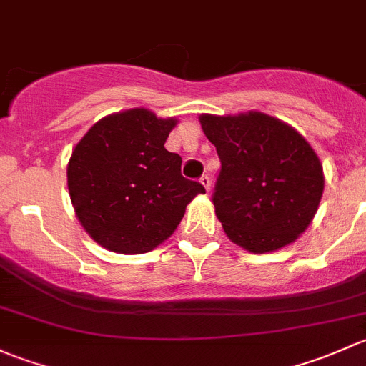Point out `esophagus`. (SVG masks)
<instances>
[{
	"mask_svg": "<svg viewBox=\"0 0 366 366\" xmlns=\"http://www.w3.org/2000/svg\"><path fill=\"white\" fill-rule=\"evenodd\" d=\"M199 182H201L202 187L206 188V192H209V190H211V179H209V176H208V174H202V176H201V179H199Z\"/></svg>",
	"mask_w": 366,
	"mask_h": 366,
	"instance_id": "1",
	"label": "esophagus"
}]
</instances>
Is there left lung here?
<instances>
[{
  "mask_svg": "<svg viewBox=\"0 0 366 366\" xmlns=\"http://www.w3.org/2000/svg\"><path fill=\"white\" fill-rule=\"evenodd\" d=\"M201 125L220 158L211 201L229 239L254 254L292 243L324 190L322 165L310 144L262 112L204 114Z\"/></svg>",
  "mask_w": 366,
  "mask_h": 366,
  "instance_id": "obj_1",
  "label": "left lung"
}]
</instances>
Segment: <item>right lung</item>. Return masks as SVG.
Returning a JSON list of instances; mask_svg holds the SVG:
<instances>
[{"instance_id": "right-lung-1", "label": "right lung", "mask_w": 366, "mask_h": 366, "mask_svg": "<svg viewBox=\"0 0 366 366\" xmlns=\"http://www.w3.org/2000/svg\"><path fill=\"white\" fill-rule=\"evenodd\" d=\"M176 119L130 109L100 119L71 152L69 190L79 222L104 248L146 254L167 239L197 194L182 157L164 148Z\"/></svg>"}]
</instances>
